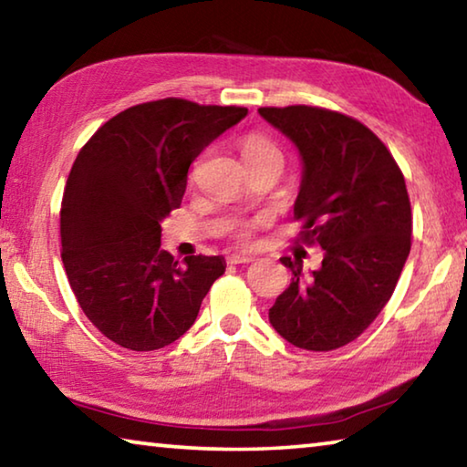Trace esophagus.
<instances>
[{"label":"esophagus","mask_w":467,"mask_h":467,"mask_svg":"<svg viewBox=\"0 0 467 467\" xmlns=\"http://www.w3.org/2000/svg\"><path fill=\"white\" fill-rule=\"evenodd\" d=\"M253 255H244V253H233V255H228V264H251L253 262Z\"/></svg>","instance_id":"esophagus-1"}]
</instances>
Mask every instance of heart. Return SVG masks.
Returning <instances> with one entry per match:
<instances>
[{
  "label": "heart",
  "instance_id": "heart-1",
  "mask_svg": "<svg viewBox=\"0 0 467 467\" xmlns=\"http://www.w3.org/2000/svg\"><path fill=\"white\" fill-rule=\"evenodd\" d=\"M241 154L244 164H253V162H264V161H275V162H284L282 150L274 144L270 138L262 136V133H249L247 138L241 141ZM265 218H257L251 220V223H243L236 226V239L247 243L253 234V228L257 224H264Z\"/></svg>",
  "mask_w": 467,
  "mask_h": 467
}]
</instances>
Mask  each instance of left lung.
Here are the masks:
<instances>
[{"instance_id": "left-lung-1", "label": "left lung", "mask_w": 467, "mask_h": 467, "mask_svg": "<svg viewBox=\"0 0 467 467\" xmlns=\"http://www.w3.org/2000/svg\"><path fill=\"white\" fill-rule=\"evenodd\" d=\"M259 115L298 148V241L323 249L311 275L300 259L282 257L295 278L270 323L292 346L336 350L377 319L404 270L412 244L406 181L383 141L352 117L306 105L262 107Z\"/></svg>"}]
</instances>
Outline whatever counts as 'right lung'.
<instances>
[{
    "mask_svg": "<svg viewBox=\"0 0 467 467\" xmlns=\"http://www.w3.org/2000/svg\"><path fill=\"white\" fill-rule=\"evenodd\" d=\"M244 107L161 99L130 107L82 146L61 200V259L86 317L128 350L175 342L224 274V257L161 249V223L179 208L192 162Z\"/></svg>",
    "mask_w": 467,
    "mask_h": 467,
    "instance_id": "right-lung-1",
    "label": "right lung"
}]
</instances>
